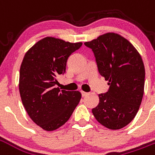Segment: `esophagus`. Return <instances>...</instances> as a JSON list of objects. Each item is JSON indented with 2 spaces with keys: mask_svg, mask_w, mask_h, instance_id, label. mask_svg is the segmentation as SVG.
Here are the masks:
<instances>
[{
  "mask_svg": "<svg viewBox=\"0 0 155 155\" xmlns=\"http://www.w3.org/2000/svg\"><path fill=\"white\" fill-rule=\"evenodd\" d=\"M81 94H82V96L84 97V96H86L88 94L87 92H84V91H81Z\"/></svg>",
  "mask_w": 155,
  "mask_h": 155,
  "instance_id": "34e87169",
  "label": "esophagus"
}]
</instances>
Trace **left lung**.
<instances>
[{
  "mask_svg": "<svg viewBox=\"0 0 155 155\" xmlns=\"http://www.w3.org/2000/svg\"><path fill=\"white\" fill-rule=\"evenodd\" d=\"M93 51L98 71L109 81L105 94L92 113L98 122L110 130H120L136 115L143 99L145 70L130 41L116 33H106L84 42Z\"/></svg>",
  "mask_w": 155,
  "mask_h": 155,
  "instance_id": "obj_1",
  "label": "left lung"
}]
</instances>
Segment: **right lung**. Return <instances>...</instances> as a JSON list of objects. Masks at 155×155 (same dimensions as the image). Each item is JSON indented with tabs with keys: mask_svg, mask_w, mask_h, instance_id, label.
Masks as SVG:
<instances>
[{
	"mask_svg": "<svg viewBox=\"0 0 155 155\" xmlns=\"http://www.w3.org/2000/svg\"><path fill=\"white\" fill-rule=\"evenodd\" d=\"M82 43L54 37L36 42L26 53L20 69L19 91L30 118L46 131L67 122L81 99L79 91L55 88L56 78L65 73L66 62Z\"/></svg>",
	"mask_w": 155,
	"mask_h": 155,
	"instance_id": "obj_1",
	"label": "right lung"
}]
</instances>
